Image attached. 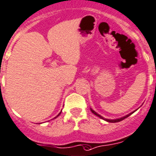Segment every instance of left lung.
<instances>
[{
    "instance_id": "8db88e82",
    "label": "left lung",
    "mask_w": 156,
    "mask_h": 156,
    "mask_svg": "<svg viewBox=\"0 0 156 156\" xmlns=\"http://www.w3.org/2000/svg\"><path fill=\"white\" fill-rule=\"evenodd\" d=\"M90 111H91L92 113H94V115H96V116H98V117H100V118H101V119H103V120H105V121H107V122H109V123H117V122L122 121V120H124V119H126V118H127L128 116H130L131 114H132V113H133L134 112H135V111H136V110H138V109H136V110H134V111H133L132 113H129V114L126 115V116H122V117H120V118L113 119V120H112V119H106V118H104V117H103V116H101V115L98 114V113H97L96 111H94V110L93 109H92V108H90Z\"/></svg>"
}]
</instances>
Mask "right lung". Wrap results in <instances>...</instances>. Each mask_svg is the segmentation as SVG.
Returning <instances> with one entry per match:
<instances>
[{"label": "right lung", "mask_w": 156, "mask_h": 156, "mask_svg": "<svg viewBox=\"0 0 156 156\" xmlns=\"http://www.w3.org/2000/svg\"><path fill=\"white\" fill-rule=\"evenodd\" d=\"M61 113H62V111H61V112H60V113H58V115H57V116H55V117H54V119L57 118V117H58V116H59V115H60V114H61Z\"/></svg>", "instance_id": "obj_1"}]
</instances>
